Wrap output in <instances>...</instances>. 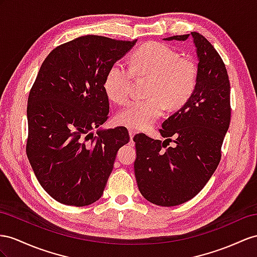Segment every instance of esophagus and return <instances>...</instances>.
<instances>
[{"instance_id":"1","label":"esophagus","mask_w":257,"mask_h":257,"mask_svg":"<svg viewBox=\"0 0 257 257\" xmlns=\"http://www.w3.org/2000/svg\"><path fill=\"white\" fill-rule=\"evenodd\" d=\"M135 135H136V130H134V129H129V136H130V139H131V140L134 139Z\"/></svg>"}]
</instances>
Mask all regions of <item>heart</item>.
Here are the masks:
<instances>
[{"instance_id": "obj_1", "label": "heart", "mask_w": 257, "mask_h": 257, "mask_svg": "<svg viewBox=\"0 0 257 257\" xmlns=\"http://www.w3.org/2000/svg\"><path fill=\"white\" fill-rule=\"evenodd\" d=\"M134 74L150 77L144 101L131 102L118 113L117 122L133 129L146 130L159 119L166 107L177 109L192 96L197 83V67L178 52L157 42H149L134 52L130 68L117 62L108 68L104 79V91L111 102L123 104L133 90Z\"/></svg>"}]
</instances>
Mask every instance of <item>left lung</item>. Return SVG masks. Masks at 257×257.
I'll return each instance as SVG.
<instances>
[{
	"instance_id": "1",
	"label": "left lung",
	"mask_w": 257,
	"mask_h": 257,
	"mask_svg": "<svg viewBox=\"0 0 257 257\" xmlns=\"http://www.w3.org/2000/svg\"><path fill=\"white\" fill-rule=\"evenodd\" d=\"M196 48L197 83L190 100L162 123L166 140L144 134L134 138L135 175L141 194L160 206H176L191 200L215 173L231 116L230 82L226 66L212 44L197 32L164 39L186 41ZM175 146L167 148L171 137Z\"/></svg>"
}]
</instances>
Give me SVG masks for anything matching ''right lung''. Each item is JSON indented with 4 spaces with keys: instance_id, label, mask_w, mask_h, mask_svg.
Returning <instances> with one entry per match:
<instances>
[{
    "instance_id": "add662e5",
    "label": "right lung",
    "mask_w": 257,
    "mask_h": 257,
    "mask_svg": "<svg viewBox=\"0 0 257 257\" xmlns=\"http://www.w3.org/2000/svg\"><path fill=\"white\" fill-rule=\"evenodd\" d=\"M136 42L79 37L52 51L38 72L28 97L26 152L42 188L65 205L100 199L117 151L129 142L124 127L100 126L109 111L105 75Z\"/></svg>"
}]
</instances>
